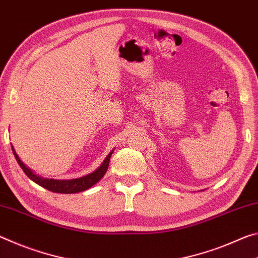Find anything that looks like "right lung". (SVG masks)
Listing matches in <instances>:
<instances>
[{"mask_svg":"<svg viewBox=\"0 0 258 258\" xmlns=\"http://www.w3.org/2000/svg\"><path fill=\"white\" fill-rule=\"evenodd\" d=\"M12 147V152H14V155L17 160V162L19 163V166L22 167L25 174L27 175L29 179H32L33 181H35L36 184H39L40 186L44 187L49 191L54 192V193H64V194H70V193H78V192H82L86 191V189L90 188L91 186H94L96 183L103 178L104 175L106 174L107 169H108V164H109V159H111V155L113 153V151L109 153L103 163L100 164L99 168H97L94 172L91 174L80 177V178H75V179H65V180H59V179H49V178H43V177H40L34 174V172L29 169L28 167L25 166L23 163L22 160L19 159L18 155H17L16 151Z\"/></svg>","mask_w":258,"mask_h":258,"instance_id":"1","label":"right lung"}]
</instances>
